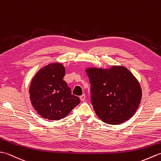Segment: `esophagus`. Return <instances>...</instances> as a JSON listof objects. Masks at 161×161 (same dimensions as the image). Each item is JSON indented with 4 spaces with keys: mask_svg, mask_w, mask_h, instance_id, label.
Returning a JSON list of instances; mask_svg holds the SVG:
<instances>
[{
    "mask_svg": "<svg viewBox=\"0 0 161 161\" xmlns=\"http://www.w3.org/2000/svg\"><path fill=\"white\" fill-rule=\"evenodd\" d=\"M80 98L81 101H84L85 100V98H86V95H85V94H82L81 95H80Z\"/></svg>",
    "mask_w": 161,
    "mask_h": 161,
    "instance_id": "1",
    "label": "esophagus"
}]
</instances>
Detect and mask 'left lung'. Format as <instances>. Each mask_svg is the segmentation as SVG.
Masks as SVG:
<instances>
[{
	"label": "left lung",
	"instance_id": "1",
	"mask_svg": "<svg viewBox=\"0 0 161 161\" xmlns=\"http://www.w3.org/2000/svg\"><path fill=\"white\" fill-rule=\"evenodd\" d=\"M91 83V101L99 118L109 125H119L131 118L138 108L142 90L127 68L86 70Z\"/></svg>",
	"mask_w": 161,
	"mask_h": 161
}]
</instances>
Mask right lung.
Wrapping results in <instances>:
<instances>
[{
	"label": "right lung",
	"mask_w": 161,
	"mask_h": 161,
	"mask_svg": "<svg viewBox=\"0 0 161 161\" xmlns=\"http://www.w3.org/2000/svg\"><path fill=\"white\" fill-rule=\"evenodd\" d=\"M65 68L59 63L50 64L41 68L30 86L31 103L45 119L59 120L66 117L80 104L77 96L63 80Z\"/></svg>",
	"instance_id": "add662e5"
}]
</instances>
